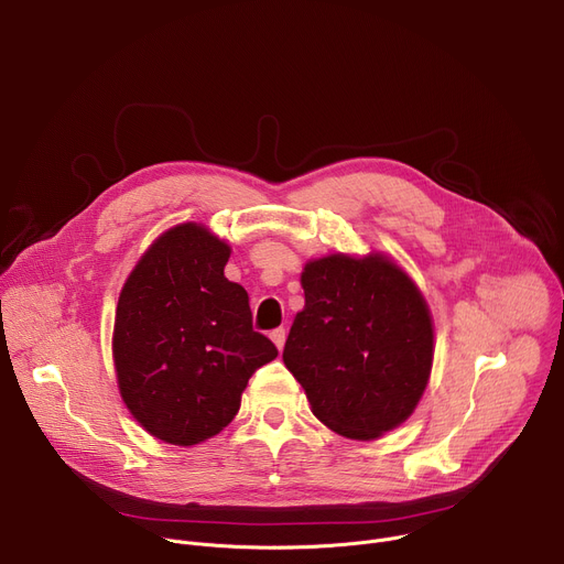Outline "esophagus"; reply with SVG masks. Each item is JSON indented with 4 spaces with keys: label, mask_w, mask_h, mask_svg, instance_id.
<instances>
[{
    "label": "esophagus",
    "mask_w": 564,
    "mask_h": 564,
    "mask_svg": "<svg viewBox=\"0 0 564 564\" xmlns=\"http://www.w3.org/2000/svg\"><path fill=\"white\" fill-rule=\"evenodd\" d=\"M270 337H272V343L279 347V349H283V345H285V328L281 326V328H274L272 333H270Z\"/></svg>",
    "instance_id": "esophagus-1"
}]
</instances>
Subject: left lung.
I'll use <instances>...</instances> for the list:
<instances>
[{
  "label": "left lung",
  "mask_w": 564,
  "mask_h": 564,
  "mask_svg": "<svg viewBox=\"0 0 564 564\" xmlns=\"http://www.w3.org/2000/svg\"><path fill=\"white\" fill-rule=\"evenodd\" d=\"M306 306L283 362L313 415L349 440H377L420 403L433 365V319L420 288L383 253L306 262Z\"/></svg>",
  "instance_id": "1"
}]
</instances>
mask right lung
Returning a JSON list of instances; mask_svg holds the SVG:
<instances>
[{"label": "right lung", "mask_w": 564, "mask_h": 564, "mask_svg": "<svg viewBox=\"0 0 564 564\" xmlns=\"http://www.w3.org/2000/svg\"><path fill=\"white\" fill-rule=\"evenodd\" d=\"M229 256L202 224H178L142 253L120 292V394L167 444L193 446L229 426L251 373L279 356L251 326L247 290L224 276Z\"/></svg>", "instance_id": "obj_1"}]
</instances>
